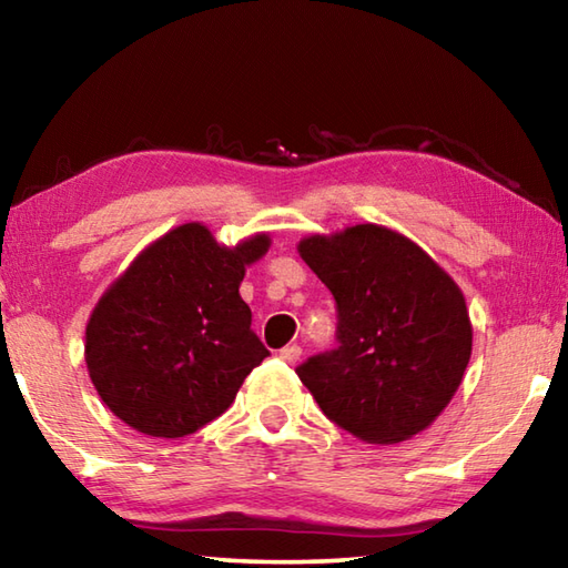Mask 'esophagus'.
<instances>
[{"label":"esophagus","mask_w":568,"mask_h":568,"mask_svg":"<svg viewBox=\"0 0 568 568\" xmlns=\"http://www.w3.org/2000/svg\"><path fill=\"white\" fill-rule=\"evenodd\" d=\"M301 355H303V347L301 345H287V347L281 349V359H283V363H287V365H295L297 359H301Z\"/></svg>","instance_id":"obj_1"}]
</instances>
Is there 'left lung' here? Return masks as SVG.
<instances>
[{
	"label": "left lung",
	"mask_w": 568,
	"mask_h": 568,
	"mask_svg": "<svg viewBox=\"0 0 568 568\" xmlns=\"http://www.w3.org/2000/svg\"><path fill=\"white\" fill-rule=\"evenodd\" d=\"M337 305V347L295 369L337 427L369 445L427 429L471 357L459 285L405 235L353 225L297 245Z\"/></svg>",
	"instance_id": "left-lung-1"
}]
</instances>
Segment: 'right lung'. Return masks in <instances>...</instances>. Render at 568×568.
I'll return each instance as SVG.
<instances>
[{
  "mask_svg": "<svg viewBox=\"0 0 568 568\" xmlns=\"http://www.w3.org/2000/svg\"><path fill=\"white\" fill-rule=\"evenodd\" d=\"M267 248L265 233L225 248L205 225L183 223L136 255L87 325L89 377L113 415L176 439L231 407L271 355L239 293L245 265Z\"/></svg>",
  "mask_w": 568,
  "mask_h": 568,
  "instance_id": "obj_1",
  "label": "right lung"
}]
</instances>
